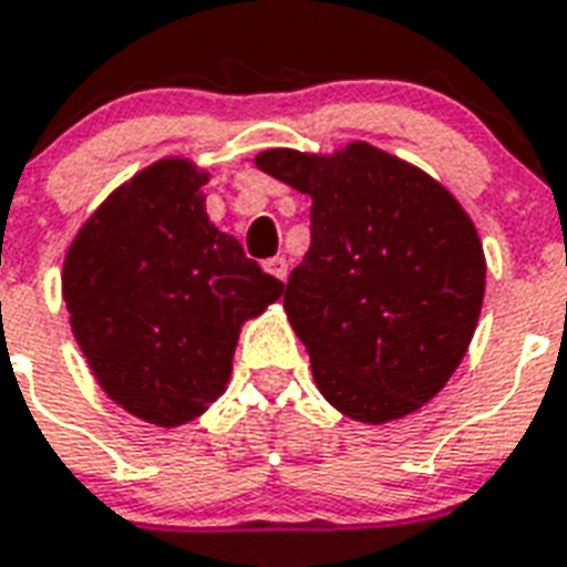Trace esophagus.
<instances>
[{
	"label": "esophagus",
	"mask_w": 567,
	"mask_h": 567,
	"mask_svg": "<svg viewBox=\"0 0 567 567\" xmlns=\"http://www.w3.org/2000/svg\"><path fill=\"white\" fill-rule=\"evenodd\" d=\"M264 269H266V272H269V275H275V278H278V280H287V275H289L287 257H284V255L269 257V260H266V264H264Z\"/></svg>",
	"instance_id": "34e87169"
}]
</instances>
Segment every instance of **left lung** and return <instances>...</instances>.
Returning <instances> with one entry per match:
<instances>
[{
  "label": "left lung",
  "instance_id": "left-lung-1",
  "mask_svg": "<svg viewBox=\"0 0 567 567\" xmlns=\"http://www.w3.org/2000/svg\"><path fill=\"white\" fill-rule=\"evenodd\" d=\"M255 165L312 199L310 249L284 310L318 391L359 423L414 414L478 327L486 260L470 214L429 173L368 142L330 156L264 150Z\"/></svg>",
  "mask_w": 567,
  "mask_h": 567
}]
</instances>
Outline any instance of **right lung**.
<instances>
[{
    "label": "right lung",
    "instance_id": "add662e5",
    "mask_svg": "<svg viewBox=\"0 0 567 567\" xmlns=\"http://www.w3.org/2000/svg\"><path fill=\"white\" fill-rule=\"evenodd\" d=\"M208 173L158 158L112 190L63 260L69 324L97 385L173 429L226 391L240 327L284 295L205 214Z\"/></svg>",
    "mask_w": 567,
    "mask_h": 567
}]
</instances>
